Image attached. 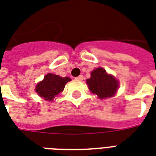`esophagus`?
I'll list each match as a JSON object with an SVG mask.
<instances>
[{"label": "esophagus", "mask_w": 156, "mask_h": 156, "mask_svg": "<svg viewBox=\"0 0 156 156\" xmlns=\"http://www.w3.org/2000/svg\"><path fill=\"white\" fill-rule=\"evenodd\" d=\"M75 79H77V80H83V75L78 76V77H76Z\"/></svg>", "instance_id": "obj_1"}]
</instances>
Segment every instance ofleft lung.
<instances>
[{"mask_svg":"<svg viewBox=\"0 0 156 156\" xmlns=\"http://www.w3.org/2000/svg\"><path fill=\"white\" fill-rule=\"evenodd\" d=\"M90 91L97 94L99 98L113 97L119 87V83L112 75H109L102 68H97L91 73V78L87 79Z\"/></svg>","mask_w":156,"mask_h":156,"instance_id":"left-lung-1","label":"left lung"}]
</instances>
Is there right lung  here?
I'll return each instance as SVG.
<instances>
[{
    "label": "right lung",
    "instance_id": "add662e5",
    "mask_svg": "<svg viewBox=\"0 0 156 156\" xmlns=\"http://www.w3.org/2000/svg\"><path fill=\"white\" fill-rule=\"evenodd\" d=\"M69 78H62L53 73H48L44 77L43 81L36 87V91L46 101H52L55 97L64 90L65 84L70 81Z\"/></svg>",
    "mask_w": 156,
    "mask_h": 156
}]
</instances>
